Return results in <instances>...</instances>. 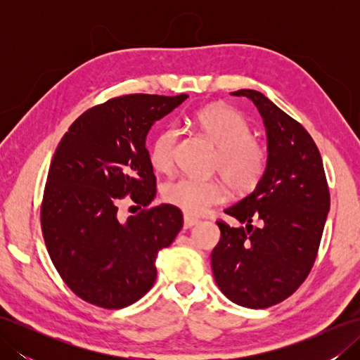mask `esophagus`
Returning a JSON list of instances; mask_svg holds the SVG:
<instances>
[{
  "instance_id": "1",
  "label": "esophagus",
  "mask_w": 360,
  "mask_h": 360,
  "mask_svg": "<svg viewBox=\"0 0 360 360\" xmlns=\"http://www.w3.org/2000/svg\"><path fill=\"white\" fill-rule=\"evenodd\" d=\"M198 218H195V217H190V215H184V229H190V227H193L196 223H198Z\"/></svg>"
}]
</instances>
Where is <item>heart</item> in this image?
Returning <instances> with one entry per match:
<instances>
[{"mask_svg": "<svg viewBox=\"0 0 360 360\" xmlns=\"http://www.w3.org/2000/svg\"><path fill=\"white\" fill-rule=\"evenodd\" d=\"M193 125L217 148L212 170L218 172L232 192L250 193L263 181L269 156L262 143L254 139L249 120L229 106H207L198 111ZM179 129L164 127L153 139L150 162L159 173H172L174 151L179 142ZM164 201L192 215H201L224 202L226 188L218 179L198 181L176 178L162 187Z\"/></svg>", "mask_w": 360, "mask_h": 360, "instance_id": "heart-1", "label": "heart"}]
</instances>
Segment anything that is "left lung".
<instances>
[{
    "label": "left lung",
    "instance_id": "obj_1",
    "mask_svg": "<svg viewBox=\"0 0 360 360\" xmlns=\"http://www.w3.org/2000/svg\"><path fill=\"white\" fill-rule=\"evenodd\" d=\"M264 120L269 162L258 187L226 209L246 227L217 224L221 238L212 271L229 300L246 308H269L286 300L307 280L317 258L330 210L322 156L304 127L254 89H240ZM262 223L254 228L251 221Z\"/></svg>",
    "mask_w": 360,
    "mask_h": 360
}]
</instances>
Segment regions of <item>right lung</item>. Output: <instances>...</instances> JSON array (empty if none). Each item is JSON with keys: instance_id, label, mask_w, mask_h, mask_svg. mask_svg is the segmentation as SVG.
Instances as JSON below:
<instances>
[{"instance_id": "add662e5", "label": "right lung", "mask_w": 360, "mask_h": 360, "mask_svg": "<svg viewBox=\"0 0 360 360\" xmlns=\"http://www.w3.org/2000/svg\"><path fill=\"white\" fill-rule=\"evenodd\" d=\"M187 97H112L75 119L53 153L40 209L44 244L68 288L94 307L125 308L147 294L158 254L181 231L178 207H148L156 176L145 137ZM127 195L144 209L122 221Z\"/></svg>"}]
</instances>
